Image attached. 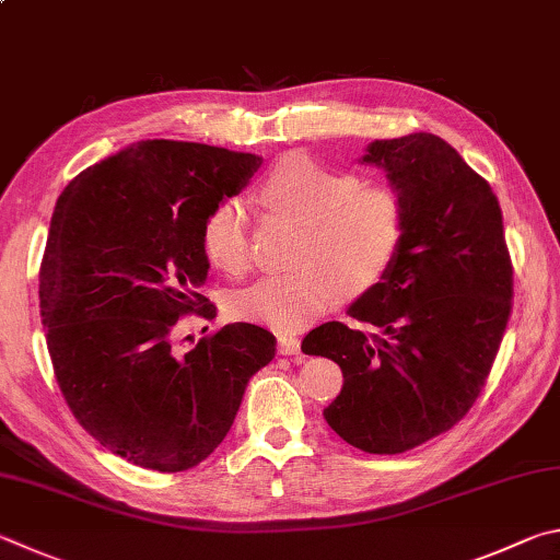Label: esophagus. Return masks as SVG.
<instances>
[{
    "instance_id": "34e87169",
    "label": "esophagus",
    "mask_w": 560,
    "mask_h": 560,
    "mask_svg": "<svg viewBox=\"0 0 560 560\" xmlns=\"http://www.w3.org/2000/svg\"><path fill=\"white\" fill-rule=\"evenodd\" d=\"M278 351L282 357H298L300 354V339L290 337V335L278 337Z\"/></svg>"
}]
</instances>
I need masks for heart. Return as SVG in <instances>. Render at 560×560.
<instances>
[{"instance_id": "heart-1", "label": "heart", "mask_w": 560, "mask_h": 560, "mask_svg": "<svg viewBox=\"0 0 560 560\" xmlns=\"http://www.w3.org/2000/svg\"><path fill=\"white\" fill-rule=\"evenodd\" d=\"M260 196L275 213L305 225L295 255L300 270L235 292L233 317L300 331L347 292L374 290L394 268L406 235V209L388 186L361 184L354 174L288 156L265 176ZM201 248L213 268L233 275L248 270V225L238 201L213 206L201 229Z\"/></svg>"}]
</instances>
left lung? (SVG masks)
Wrapping results in <instances>:
<instances>
[{"label":"left lung","instance_id":"left-lung-1","mask_svg":"<svg viewBox=\"0 0 560 560\" xmlns=\"http://www.w3.org/2000/svg\"><path fill=\"white\" fill-rule=\"evenodd\" d=\"M361 162L381 166L404 201V245L349 307L374 331L327 322L302 351L345 374L325 408L329 428L364 453L398 455L447 433L482 394L512 315L514 272L492 186L445 140H376Z\"/></svg>","mask_w":560,"mask_h":560}]
</instances>
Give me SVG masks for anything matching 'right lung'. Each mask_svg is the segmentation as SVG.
Masks as SVG:
<instances>
[{
    "mask_svg": "<svg viewBox=\"0 0 560 560\" xmlns=\"http://www.w3.org/2000/svg\"><path fill=\"white\" fill-rule=\"evenodd\" d=\"M260 164L223 147L144 140L58 196L38 272L54 374L85 433L137 467L184 472L209 457L275 357V337L248 322L186 354L172 339L179 317H215L199 292L203 221Z\"/></svg>",
    "mask_w": 560,
    "mask_h": 560,
    "instance_id": "right-lung-1",
    "label": "right lung"
}]
</instances>
